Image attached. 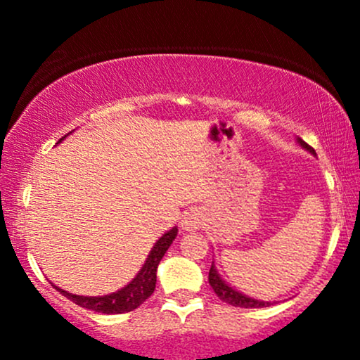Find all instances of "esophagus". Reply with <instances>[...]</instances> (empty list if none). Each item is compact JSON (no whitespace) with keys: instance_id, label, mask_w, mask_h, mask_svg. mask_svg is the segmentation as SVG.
Instances as JSON below:
<instances>
[{"instance_id":"obj_1","label":"esophagus","mask_w":360,"mask_h":360,"mask_svg":"<svg viewBox=\"0 0 360 360\" xmlns=\"http://www.w3.org/2000/svg\"><path fill=\"white\" fill-rule=\"evenodd\" d=\"M202 224H203V216L198 209H191L188 210V212H184L183 221H181V226H183V230L186 231L198 230V228H202Z\"/></svg>"}]
</instances>
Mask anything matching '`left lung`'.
<instances>
[{"label":"left lung","mask_w":360,"mask_h":360,"mask_svg":"<svg viewBox=\"0 0 360 360\" xmlns=\"http://www.w3.org/2000/svg\"><path fill=\"white\" fill-rule=\"evenodd\" d=\"M297 143L301 144V146L304 148V150H308L310 153L315 155V150L311 146H308L304 141L297 139ZM209 284L210 288L214 289V292L217 294V297H219L221 301H224V303L228 304H233V307H240V308H263V307H270V301H259V300H254V297H249L245 296V294L235 291L233 288H230V285L226 284V282L223 281V278L219 277V274H217L216 266H214V263L210 264V270H209Z\"/></svg>","instance_id":"1"}]
</instances>
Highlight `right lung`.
Masks as SVG:
<instances>
[{
    "mask_svg": "<svg viewBox=\"0 0 360 360\" xmlns=\"http://www.w3.org/2000/svg\"><path fill=\"white\" fill-rule=\"evenodd\" d=\"M176 237V226L167 231L165 235H162L157 244H155V248L151 249L146 263L141 268L139 274L136 275V278L130 284H127L123 289H120V291L106 294V296H78V294H71L59 288L56 289H59V292L63 296H66L68 300H71L78 307L89 308V310L94 311H101V314H125V311L136 310L139 304H143L153 294L155 285H157V268L162 257L165 256L167 249L170 248V244H172Z\"/></svg>",
    "mask_w": 360,
    "mask_h": 360,
    "instance_id": "obj_1",
    "label": "right lung"
}]
</instances>
